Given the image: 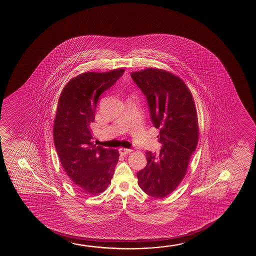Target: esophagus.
I'll use <instances>...</instances> for the list:
<instances>
[{
  "mask_svg": "<svg viewBox=\"0 0 256 256\" xmlns=\"http://www.w3.org/2000/svg\"><path fill=\"white\" fill-rule=\"evenodd\" d=\"M131 151H132L131 150H128V148H119L120 154H123V156L128 154V153H130Z\"/></svg>",
  "mask_w": 256,
  "mask_h": 256,
  "instance_id": "obj_1",
  "label": "esophagus"
}]
</instances>
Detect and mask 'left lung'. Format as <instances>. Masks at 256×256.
Here are the masks:
<instances>
[{"instance_id": "left-lung-1", "label": "left lung", "mask_w": 256, "mask_h": 256, "mask_svg": "<svg viewBox=\"0 0 256 256\" xmlns=\"http://www.w3.org/2000/svg\"><path fill=\"white\" fill-rule=\"evenodd\" d=\"M131 78L146 98L150 120L160 128V153L146 151L147 165L137 172L138 184L148 195L161 198L184 178L196 150L198 126L192 95L184 81L165 70L148 68Z\"/></svg>"}]
</instances>
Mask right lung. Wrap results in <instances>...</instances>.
Returning <instances> with one entry per match:
<instances>
[{"mask_svg":"<svg viewBox=\"0 0 256 256\" xmlns=\"http://www.w3.org/2000/svg\"><path fill=\"white\" fill-rule=\"evenodd\" d=\"M124 72L80 74L68 82L60 94L53 126L54 144L67 175L86 194L105 190L119 160L118 150L94 145L91 124L100 96Z\"/></svg>","mask_w":256,"mask_h":256,"instance_id":"obj_1","label":"right lung"}]
</instances>
